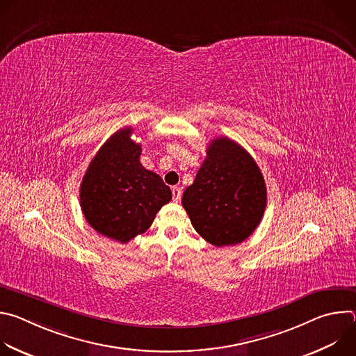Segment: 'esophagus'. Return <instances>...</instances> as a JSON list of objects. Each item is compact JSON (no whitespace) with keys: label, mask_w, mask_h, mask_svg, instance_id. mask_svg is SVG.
Masks as SVG:
<instances>
[{"label":"esophagus","mask_w":356,"mask_h":356,"mask_svg":"<svg viewBox=\"0 0 356 356\" xmlns=\"http://www.w3.org/2000/svg\"><path fill=\"white\" fill-rule=\"evenodd\" d=\"M172 193H173V200H175L176 202L180 201V198H181V188L177 187V186H175V187H172Z\"/></svg>","instance_id":"obj_1"}]
</instances>
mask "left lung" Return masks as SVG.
<instances>
[{"label": "left lung", "instance_id": "left-lung-1", "mask_svg": "<svg viewBox=\"0 0 356 356\" xmlns=\"http://www.w3.org/2000/svg\"><path fill=\"white\" fill-rule=\"evenodd\" d=\"M194 229L214 246L236 245L259 225L266 209L261 169L235 140L210 142L191 186L181 198Z\"/></svg>", "mask_w": 356, "mask_h": 356}]
</instances>
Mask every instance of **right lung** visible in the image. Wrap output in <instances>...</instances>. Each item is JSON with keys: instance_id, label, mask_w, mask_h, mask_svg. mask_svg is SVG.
<instances>
[{"instance_id": "right-lung-1", "label": "right lung", "mask_w": 356, "mask_h": 356, "mask_svg": "<svg viewBox=\"0 0 356 356\" xmlns=\"http://www.w3.org/2000/svg\"><path fill=\"white\" fill-rule=\"evenodd\" d=\"M131 135L128 127L110 136L90 162L80 186V206L87 222L121 243L143 234L172 200L162 177L139 162L142 147Z\"/></svg>"}]
</instances>
